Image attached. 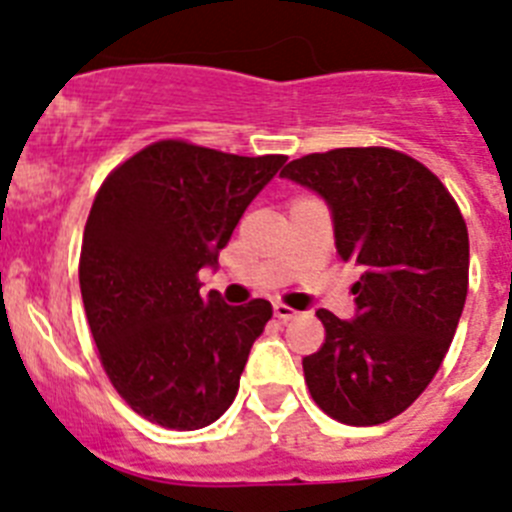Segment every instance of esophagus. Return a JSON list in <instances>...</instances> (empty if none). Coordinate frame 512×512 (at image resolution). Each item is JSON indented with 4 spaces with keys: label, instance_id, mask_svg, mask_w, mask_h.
<instances>
[{
    "label": "esophagus",
    "instance_id": "esophagus-1",
    "mask_svg": "<svg viewBox=\"0 0 512 512\" xmlns=\"http://www.w3.org/2000/svg\"><path fill=\"white\" fill-rule=\"evenodd\" d=\"M274 315H277L279 320H284V323H287V320H295L300 312H297L295 307L284 305V302H277V305H274Z\"/></svg>",
    "mask_w": 512,
    "mask_h": 512
}]
</instances>
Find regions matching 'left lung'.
<instances>
[{
    "label": "left lung",
    "instance_id": "8db88e82",
    "mask_svg": "<svg viewBox=\"0 0 512 512\" xmlns=\"http://www.w3.org/2000/svg\"><path fill=\"white\" fill-rule=\"evenodd\" d=\"M282 176L333 212L336 248L361 266L356 318L318 310L325 341L302 359L312 400L346 425L408 410L436 377L469 289V233L428 166L395 148H333L295 158Z\"/></svg>",
    "mask_w": 512,
    "mask_h": 512
}]
</instances>
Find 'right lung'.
<instances>
[{
	"mask_svg": "<svg viewBox=\"0 0 512 512\" xmlns=\"http://www.w3.org/2000/svg\"><path fill=\"white\" fill-rule=\"evenodd\" d=\"M284 161L169 138L122 161L99 187L81 243V300L104 374L151 423L197 431L235 400L271 305L202 297L200 269L217 264Z\"/></svg>",
	"mask_w": 512,
	"mask_h": 512,
	"instance_id": "right-lung-1",
	"label": "right lung"
}]
</instances>
